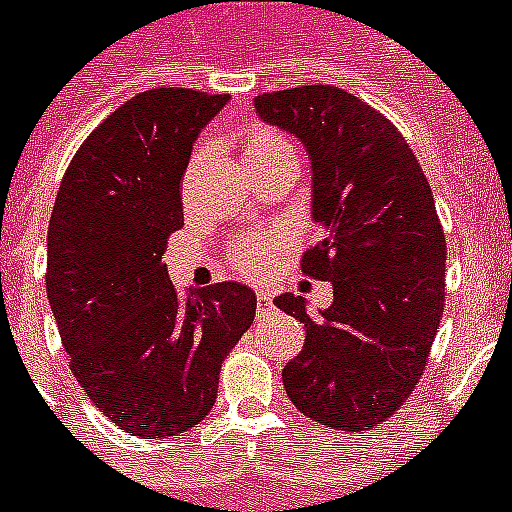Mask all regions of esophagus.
<instances>
[{
	"label": "esophagus",
	"instance_id": "esophagus-1",
	"mask_svg": "<svg viewBox=\"0 0 512 512\" xmlns=\"http://www.w3.org/2000/svg\"><path fill=\"white\" fill-rule=\"evenodd\" d=\"M273 309H275L273 299H270L268 293H262V291L257 293V319H265Z\"/></svg>",
	"mask_w": 512,
	"mask_h": 512
}]
</instances>
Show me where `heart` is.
I'll return each instance as SVG.
<instances>
[{
  "instance_id": "1",
  "label": "heart",
  "mask_w": 512,
  "mask_h": 512,
  "mask_svg": "<svg viewBox=\"0 0 512 512\" xmlns=\"http://www.w3.org/2000/svg\"><path fill=\"white\" fill-rule=\"evenodd\" d=\"M278 157H291V146L283 139L281 133L265 126H252L242 136V162L244 167H257V164H268ZM288 231L278 229L268 237H250L231 250V262L237 265L242 273L260 275L270 268L275 260V252L286 247Z\"/></svg>"
}]
</instances>
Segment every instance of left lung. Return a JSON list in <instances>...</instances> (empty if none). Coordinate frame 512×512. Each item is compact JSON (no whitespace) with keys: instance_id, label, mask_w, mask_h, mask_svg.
Listing matches in <instances>:
<instances>
[{"instance_id":"8db88e82","label":"left lung","mask_w":512,"mask_h":512,"mask_svg":"<svg viewBox=\"0 0 512 512\" xmlns=\"http://www.w3.org/2000/svg\"><path fill=\"white\" fill-rule=\"evenodd\" d=\"M262 121L293 133L311 162V219L322 242L301 270L332 283V304L275 306L304 322L283 368L296 410L337 430L381 425L415 391L446 301V237L433 193L394 123L350 92L309 84L255 97Z\"/></svg>"}]
</instances>
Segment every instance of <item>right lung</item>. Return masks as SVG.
I'll return each instance as SVG.
<instances>
[{"label":"right lung","mask_w":512,"mask_h":512,"mask_svg":"<svg viewBox=\"0 0 512 512\" xmlns=\"http://www.w3.org/2000/svg\"><path fill=\"white\" fill-rule=\"evenodd\" d=\"M229 95L159 87L79 146L48 224L46 291L71 373L121 430L164 438L211 412L221 361L255 319L237 281L180 296L162 262L198 133Z\"/></svg>","instance_id":"obj_1"}]
</instances>
